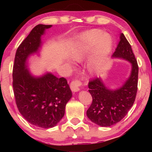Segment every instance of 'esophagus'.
<instances>
[{
    "instance_id": "esophagus-1",
    "label": "esophagus",
    "mask_w": 152,
    "mask_h": 152,
    "mask_svg": "<svg viewBox=\"0 0 152 152\" xmlns=\"http://www.w3.org/2000/svg\"><path fill=\"white\" fill-rule=\"evenodd\" d=\"M82 82L80 80L78 79H75L74 80L72 81L70 83V88L72 91L73 92H77L80 91V87L82 85Z\"/></svg>"
}]
</instances>
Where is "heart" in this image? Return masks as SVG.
I'll use <instances>...</instances> for the list:
<instances>
[{
    "label": "heart",
    "mask_w": 152,
    "mask_h": 152,
    "mask_svg": "<svg viewBox=\"0 0 152 152\" xmlns=\"http://www.w3.org/2000/svg\"><path fill=\"white\" fill-rule=\"evenodd\" d=\"M113 43L112 36L109 33H104L99 29L87 31L77 37L70 48V56L74 60H79L96 50L91 65L92 67L96 66L109 55Z\"/></svg>",
    "instance_id": "heart-1"
}]
</instances>
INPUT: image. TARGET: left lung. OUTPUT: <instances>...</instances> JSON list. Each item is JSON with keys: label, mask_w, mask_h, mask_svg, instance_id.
I'll return each instance as SVG.
<instances>
[{"label": "left lung", "mask_w": 152, "mask_h": 152, "mask_svg": "<svg viewBox=\"0 0 152 152\" xmlns=\"http://www.w3.org/2000/svg\"><path fill=\"white\" fill-rule=\"evenodd\" d=\"M113 57L123 58L131 62L132 73L120 88L109 90L99 78L91 80L88 91L92 102L86 111L89 119L101 127H110L122 120L134 103L137 91L139 67L132 46L123 33Z\"/></svg>", "instance_id": "1"}]
</instances>
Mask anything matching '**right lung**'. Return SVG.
<instances>
[{
  "label": "right lung",
  "instance_id": "1",
  "mask_svg": "<svg viewBox=\"0 0 152 152\" xmlns=\"http://www.w3.org/2000/svg\"><path fill=\"white\" fill-rule=\"evenodd\" d=\"M51 25H37L18 47L12 70V87L17 107L22 116L33 125L53 127L62 119L72 91L67 80L51 73L39 78L31 75L27 58L41 46V36Z\"/></svg>",
  "mask_w": 152,
  "mask_h": 152
}]
</instances>
